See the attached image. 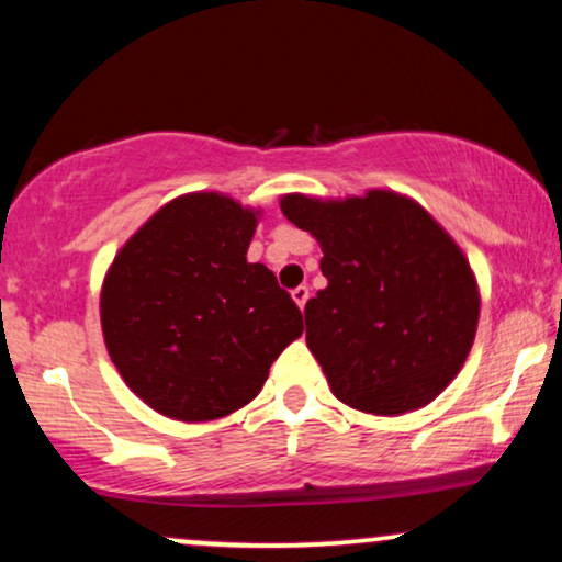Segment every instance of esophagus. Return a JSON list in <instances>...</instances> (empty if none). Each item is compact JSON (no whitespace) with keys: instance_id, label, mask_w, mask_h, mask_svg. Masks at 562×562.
<instances>
[{"instance_id":"esophagus-1","label":"esophagus","mask_w":562,"mask_h":562,"mask_svg":"<svg viewBox=\"0 0 562 562\" xmlns=\"http://www.w3.org/2000/svg\"><path fill=\"white\" fill-rule=\"evenodd\" d=\"M293 301L299 303V308L306 306V301H308V288H306V285L295 288V290H293Z\"/></svg>"}]
</instances>
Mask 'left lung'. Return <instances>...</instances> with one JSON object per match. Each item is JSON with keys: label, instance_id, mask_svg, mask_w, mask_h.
<instances>
[{"label": "left lung", "instance_id": "1", "mask_svg": "<svg viewBox=\"0 0 562 562\" xmlns=\"http://www.w3.org/2000/svg\"><path fill=\"white\" fill-rule=\"evenodd\" d=\"M280 209L325 254L327 288L303 317L330 391L367 415L434 402L479 327V282L460 245L420 203L391 190L344 200L290 192Z\"/></svg>", "mask_w": 562, "mask_h": 562}]
</instances>
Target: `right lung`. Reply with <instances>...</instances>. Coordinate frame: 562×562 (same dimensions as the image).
<instances>
[{"label": "right lung", "instance_id": "obj_1", "mask_svg": "<svg viewBox=\"0 0 562 562\" xmlns=\"http://www.w3.org/2000/svg\"><path fill=\"white\" fill-rule=\"evenodd\" d=\"M259 216L222 192L173 198L108 269V353L128 389L171 420H218L254 402L274 359L301 338L288 290L245 259Z\"/></svg>", "mask_w": 562, "mask_h": 562}]
</instances>
